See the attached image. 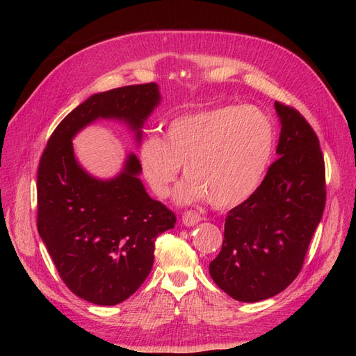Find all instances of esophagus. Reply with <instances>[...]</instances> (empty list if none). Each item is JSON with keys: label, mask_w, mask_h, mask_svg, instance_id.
<instances>
[{"label": "esophagus", "mask_w": 356, "mask_h": 356, "mask_svg": "<svg viewBox=\"0 0 356 356\" xmlns=\"http://www.w3.org/2000/svg\"><path fill=\"white\" fill-rule=\"evenodd\" d=\"M200 221H202V217L195 211H187L184 215H182V224L187 225V227H193V225H196Z\"/></svg>", "instance_id": "1"}]
</instances>
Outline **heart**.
<instances>
[{"instance_id":"obj_1","label":"heart","mask_w":356,"mask_h":356,"mask_svg":"<svg viewBox=\"0 0 356 356\" xmlns=\"http://www.w3.org/2000/svg\"><path fill=\"white\" fill-rule=\"evenodd\" d=\"M275 147L273 124L252 105L218 106L181 114L166 124L163 139L148 135L138 149L139 169L159 197H166L179 168L186 181L174 199L179 204L209 200L232 208L260 186Z\"/></svg>"}]
</instances>
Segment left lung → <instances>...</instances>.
<instances>
[{
	"label": "left lung",
	"instance_id": "left-lung-1",
	"mask_svg": "<svg viewBox=\"0 0 356 356\" xmlns=\"http://www.w3.org/2000/svg\"><path fill=\"white\" fill-rule=\"evenodd\" d=\"M281 124L277 160L252 195L233 208L209 275L224 293L255 303L297 277L325 207V166L314 129L275 102Z\"/></svg>",
	"mask_w": 356,
	"mask_h": 356
}]
</instances>
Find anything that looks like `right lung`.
I'll return each mask as SVG.
<instances>
[{
	"label": "right lung",
	"mask_w": 356,
	"mask_h": 356,
	"mask_svg": "<svg viewBox=\"0 0 356 356\" xmlns=\"http://www.w3.org/2000/svg\"><path fill=\"white\" fill-rule=\"evenodd\" d=\"M161 102L156 83L89 96L51 134L41 156L37 193L40 238L62 281L99 306H114L143 285L154 263L156 238L175 227V213L148 196L135 153L111 178L86 170L72 139L98 120L124 124L136 147Z\"/></svg>",
	"instance_id": "right-lung-1"
}]
</instances>
